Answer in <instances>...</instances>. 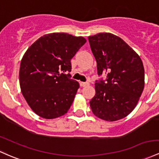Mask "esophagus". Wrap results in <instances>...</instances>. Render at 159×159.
I'll list each match as a JSON object with an SVG mask.
<instances>
[{"instance_id":"1","label":"esophagus","mask_w":159,"mask_h":159,"mask_svg":"<svg viewBox=\"0 0 159 159\" xmlns=\"http://www.w3.org/2000/svg\"><path fill=\"white\" fill-rule=\"evenodd\" d=\"M80 85H81V87H86L89 85V83L88 82H80Z\"/></svg>"}]
</instances>
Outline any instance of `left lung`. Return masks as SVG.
<instances>
[{"mask_svg":"<svg viewBox=\"0 0 159 159\" xmlns=\"http://www.w3.org/2000/svg\"><path fill=\"white\" fill-rule=\"evenodd\" d=\"M97 63L96 94L90 101L92 111L102 120L115 121L128 116L144 88V67L138 54L121 38L111 33L88 37Z\"/></svg>","mask_w":159,"mask_h":159,"instance_id":"1","label":"left lung"}]
</instances>
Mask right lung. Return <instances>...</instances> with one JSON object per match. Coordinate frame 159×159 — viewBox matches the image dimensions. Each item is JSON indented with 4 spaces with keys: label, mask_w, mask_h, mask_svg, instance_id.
<instances>
[{
    "label": "right lung",
    "mask_w": 159,
    "mask_h": 159,
    "mask_svg": "<svg viewBox=\"0 0 159 159\" xmlns=\"http://www.w3.org/2000/svg\"><path fill=\"white\" fill-rule=\"evenodd\" d=\"M85 43L83 37L51 33L38 38L26 50L20 64V88L38 116L52 119L69 109L79 84L68 72L71 58Z\"/></svg>",
    "instance_id": "add662e5"
}]
</instances>
